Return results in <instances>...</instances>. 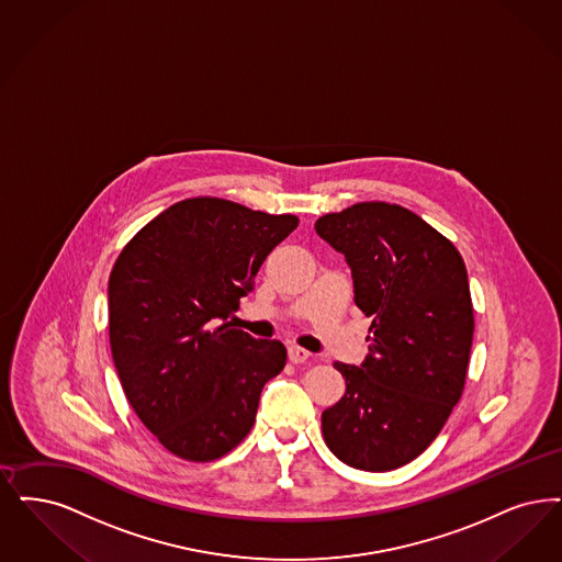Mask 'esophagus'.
<instances>
[{
    "mask_svg": "<svg viewBox=\"0 0 562 562\" xmlns=\"http://www.w3.org/2000/svg\"><path fill=\"white\" fill-rule=\"evenodd\" d=\"M312 358V353L307 351V349H303V347H299V345H291L289 347V360L292 363H303V361H307Z\"/></svg>",
    "mask_w": 562,
    "mask_h": 562,
    "instance_id": "1",
    "label": "esophagus"
}]
</instances>
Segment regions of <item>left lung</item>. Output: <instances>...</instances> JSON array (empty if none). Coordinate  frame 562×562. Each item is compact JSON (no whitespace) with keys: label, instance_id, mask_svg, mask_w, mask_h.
Instances as JSON below:
<instances>
[{"label":"left lung","instance_id":"obj_1","mask_svg":"<svg viewBox=\"0 0 562 562\" xmlns=\"http://www.w3.org/2000/svg\"><path fill=\"white\" fill-rule=\"evenodd\" d=\"M351 270L372 317L361 366L337 361L345 395L324 409V441L360 471L400 469L435 441L458 404L471 356L469 273L460 252L416 213L358 202L315 222Z\"/></svg>","mask_w":562,"mask_h":562}]
</instances>
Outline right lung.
Segmentation results:
<instances>
[{
	"label": "right lung",
	"instance_id": "1",
	"mask_svg": "<svg viewBox=\"0 0 562 562\" xmlns=\"http://www.w3.org/2000/svg\"><path fill=\"white\" fill-rule=\"evenodd\" d=\"M299 225L224 199H188L144 225L109 280V333L123 391L158 441L192 462L236 448L286 347L232 328L266 257Z\"/></svg>",
	"mask_w": 562,
	"mask_h": 562
}]
</instances>
